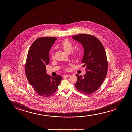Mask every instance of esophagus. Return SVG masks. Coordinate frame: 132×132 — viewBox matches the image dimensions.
<instances>
[{
  "label": "esophagus",
  "mask_w": 132,
  "mask_h": 132,
  "mask_svg": "<svg viewBox=\"0 0 132 132\" xmlns=\"http://www.w3.org/2000/svg\"><path fill=\"white\" fill-rule=\"evenodd\" d=\"M70 75H69V74H66V75H65L63 76V78L68 77H70Z\"/></svg>",
  "instance_id": "obj_1"
}]
</instances>
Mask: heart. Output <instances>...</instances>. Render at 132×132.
<instances>
[{"instance_id":"b5f03b06","label":"heart","mask_w":132,"mask_h":132,"mask_svg":"<svg viewBox=\"0 0 132 132\" xmlns=\"http://www.w3.org/2000/svg\"><path fill=\"white\" fill-rule=\"evenodd\" d=\"M60 45L64 51L68 53H70L73 49V45L69 40L65 39L62 42ZM72 55L74 58H77L79 56V53L77 51H72ZM54 57V54L53 52H52V58Z\"/></svg>"}]
</instances>
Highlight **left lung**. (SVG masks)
Here are the masks:
<instances>
[{"label": "left lung", "instance_id": "8db88e82", "mask_svg": "<svg viewBox=\"0 0 132 132\" xmlns=\"http://www.w3.org/2000/svg\"><path fill=\"white\" fill-rule=\"evenodd\" d=\"M74 40L83 45L84 54L81 62L84 63L86 73L79 76L75 87L80 92L90 95L97 90L106 76L108 62L104 47L100 40L90 34H80L73 36Z\"/></svg>", "mask_w": 132, "mask_h": 132}]
</instances>
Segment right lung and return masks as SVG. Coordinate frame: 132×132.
<instances>
[{"instance_id": "obj_1", "label": "right lung", "mask_w": 132, "mask_h": 132, "mask_svg": "<svg viewBox=\"0 0 132 132\" xmlns=\"http://www.w3.org/2000/svg\"><path fill=\"white\" fill-rule=\"evenodd\" d=\"M57 38L42 37L31 45L27 54L25 64L26 75L27 80L37 94L47 97L56 92L62 78L46 74V65L50 63L49 51Z\"/></svg>"}]
</instances>
